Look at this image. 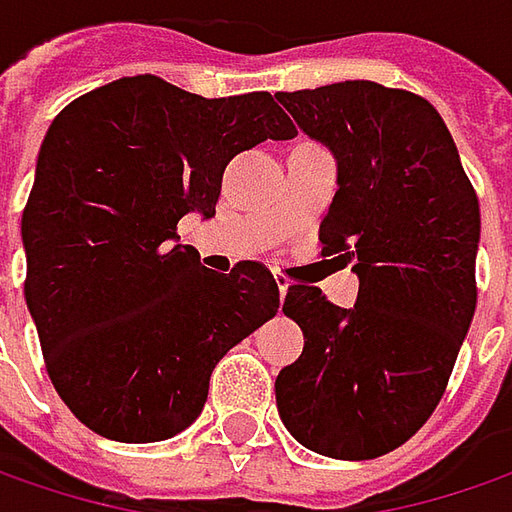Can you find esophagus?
Here are the masks:
<instances>
[{
  "label": "esophagus",
  "mask_w": 512,
  "mask_h": 512,
  "mask_svg": "<svg viewBox=\"0 0 512 512\" xmlns=\"http://www.w3.org/2000/svg\"><path fill=\"white\" fill-rule=\"evenodd\" d=\"M275 283H278V289H280V298L289 292V278L283 275V272H275Z\"/></svg>",
  "instance_id": "34e87169"
}]
</instances>
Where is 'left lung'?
Instances as JSON below:
<instances>
[{
    "instance_id": "left-lung-1",
    "label": "left lung",
    "mask_w": 512,
    "mask_h": 512,
    "mask_svg": "<svg viewBox=\"0 0 512 512\" xmlns=\"http://www.w3.org/2000/svg\"><path fill=\"white\" fill-rule=\"evenodd\" d=\"M278 100L338 157L321 255L361 280L352 309L289 286L283 312L306 341L275 381L278 412L321 456L378 458L427 424L473 321L476 189L441 114L412 91L346 79Z\"/></svg>"
}]
</instances>
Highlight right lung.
<instances>
[{
    "instance_id": "obj_1",
    "label": "right lung",
    "mask_w": 512,
    "mask_h": 512,
    "mask_svg": "<svg viewBox=\"0 0 512 512\" xmlns=\"http://www.w3.org/2000/svg\"><path fill=\"white\" fill-rule=\"evenodd\" d=\"M295 134L269 91L206 100L154 74L56 114L22 212L25 300L48 378L88 430L125 444L186 430L214 364L275 318L263 263L217 275L174 237L183 214L212 217L237 151Z\"/></svg>"
}]
</instances>
